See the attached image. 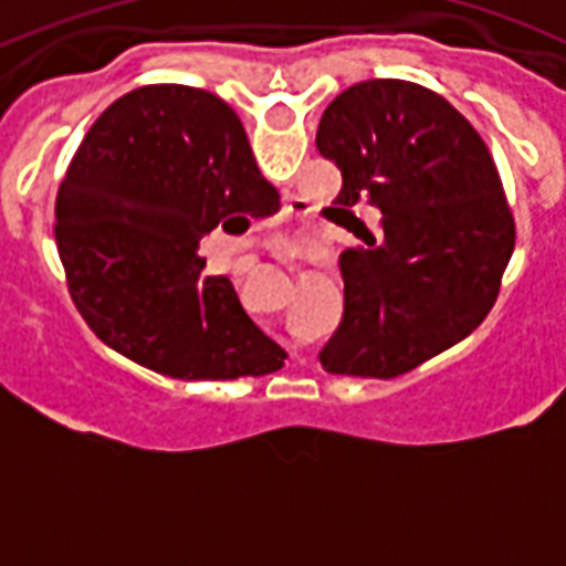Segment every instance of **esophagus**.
<instances>
[{
  "label": "esophagus",
  "instance_id": "obj_1",
  "mask_svg": "<svg viewBox=\"0 0 566 566\" xmlns=\"http://www.w3.org/2000/svg\"><path fill=\"white\" fill-rule=\"evenodd\" d=\"M277 249H280V252H289L292 247H289V243H283V247H277Z\"/></svg>",
  "mask_w": 566,
  "mask_h": 566
}]
</instances>
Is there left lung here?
<instances>
[{"mask_svg":"<svg viewBox=\"0 0 566 566\" xmlns=\"http://www.w3.org/2000/svg\"><path fill=\"white\" fill-rule=\"evenodd\" d=\"M337 164L332 214L354 232L359 201L379 238L345 249L343 323L319 352L332 374L391 379L457 345L488 317L516 223L482 135L439 93L402 78L343 90L317 127Z\"/></svg>","mask_w":566,"mask_h":566,"instance_id":"obj_1","label":"left lung"}]
</instances>
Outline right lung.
Segmentation results:
<instances>
[{"mask_svg":"<svg viewBox=\"0 0 566 566\" xmlns=\"http://www.w3.org/2000/svg\"><path fill=\"white\" fill-rule=\"evenodd\" d=\"M277 209L229 104L187 84L133 90L87 129L59 187L70 297L104 345L164 377L277 371L283 348L198 254L221 221L247 229Z\"/></svg>","mask_w":566,"mask_h":566,"instance_id":"obj_1","label":"right lung"}]
</instances>
